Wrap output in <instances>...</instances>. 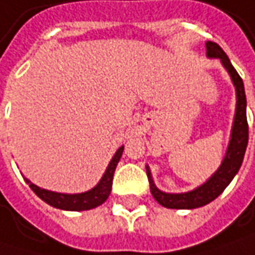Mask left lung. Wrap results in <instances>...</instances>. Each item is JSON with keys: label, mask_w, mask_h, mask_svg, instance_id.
<instances>
[{"label": "left lung", "mask_w": 255, "mask_h": 255, "mask_svg": "<svg viewBox=\"0 0 255 255\" xmlns=\"http://www.w3.org/2000/svg\"><path fill=\"white\" fill-rule=\"evenodd\" d=\"M206 48H207L209 58L220 59L223 66L230 74L231 81L236 86L237 105H236L233 129H231V139L219 170L216 171L204 184H201L200 187L187 191V193L173 194V193H164V191L159 190L153 183L152 173L146 166V173H147V179H149L153 197L159 204H162L163 207H167V209H197V207L206 206L214 199H217L224 191V189L230 184V181L234 179L237 171L240 170L241 163L244 159V153L247 149V143H249V123H247V113H246L247 101H246L243 79L240 78V75L237 74V71L234 69V66L231 65L229 56L221 49L220 45L207 41Z\"/></svg>", "instance_id": "1"}]
</instances>
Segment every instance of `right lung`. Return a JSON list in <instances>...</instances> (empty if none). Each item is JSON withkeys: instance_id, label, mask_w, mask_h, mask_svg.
Masks as SVG:
<instances>
[{"instance_id": "1", "label": "right lung", "mask_w": 255, "mask_h": 255, "mask_svg": "<svg viewBox=\"0 0 255 255\" xmlns=\"http://www.w3.org/2000/svg\"><path fill=\"white\" fill-rule=\"evenodd\" d=\"M123 153V146L118 149V152L115 153L112 160L109 163L108 169L105 171L101 181L91 189V190L85 191V193H78V194H64V193H55V191L45 190L38 186H35L34 183L25 179V181L29 184V187L32 189L35 194L48 203L49 206L61 209V210H69V211H82V210H91L98 206L103 204L106 199L109 197L111 190H112V180L115 169L118 166V163L121 160Z\"/></svg>"}]
</instances>
